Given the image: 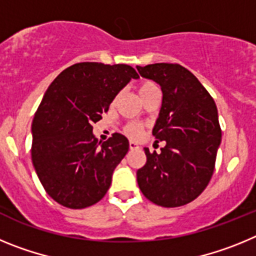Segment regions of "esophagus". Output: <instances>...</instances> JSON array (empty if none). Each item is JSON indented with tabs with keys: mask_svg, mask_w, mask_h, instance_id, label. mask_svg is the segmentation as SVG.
I'll return each instance as SVG.
<instances>
[{
	"mask_svg": "<svg viewBox=\"0 0 256 256\" xmlns=\"http://www.w3.org/2000/svg\"><path fill=\"white\" fill-rule=\"evenodd\" d=\"M130 150H137V148H140V144H137V142H134V141H130Z\"/></svg>",
	"mask_w": 256,
	"mask_h": 256,
	"instance_id": "1",
	"label": "esophagus"
}]
</instances>
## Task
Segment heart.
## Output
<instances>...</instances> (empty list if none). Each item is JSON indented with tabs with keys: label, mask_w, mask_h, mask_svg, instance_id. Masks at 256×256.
Listing matches in <instances>:
<instances>
[{
	"label": "heart",
	"mask_w": 256,
	"mask_h": 256,
	"mask_svg": "<svg viewBox=\"0 0 256 256\" xmlns=\"http://www.w3.org/2000/svg\"><path fill=\"white\" fill-rule=\"evenodd\" d=\"M156 86L152 82H148V80H144V82H142L141 84H140L138 87V94L140 96H144V94H148V92H151L152 90H156ZM126 132L128 133V134L130 136V137H137V136H140V133H141V126H138V124L136 123H130L128 126H126Z\"/></svg>",
	"instance_id": "1"
}]
</instances>
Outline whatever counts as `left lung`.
Instances as JSON below:
<instances>
[{
	"mask_svg": "<svg viewBox=\"0 0 256 256\" xmlns=\"http://www.w3.org/2000/svg\"><path fill=\"white\" fill-rule=\"evenodd\" d=\"M137 70L162 88L152 134L165 141L159 154L144 148L148 160L137 170L138 187L154 204L182 206L206 188L214 172L222 141L216 105L198 79L180 65L159 62Z\"/></svg>",
	"mask_w": 256,
	"mask_h": 256,
	"instance_id": "8db88e82",
	"label": "left lung"
}]
</instances>
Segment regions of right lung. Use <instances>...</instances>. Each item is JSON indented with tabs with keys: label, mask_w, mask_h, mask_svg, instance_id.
<instances>
[{
	"label": "right lung",
	"mask_w": 256,
	"mask_h": 256,
	"mask_svg": "<svg viewBox=\"0 0 256 256\" xmlns=\"http://www.w3.org/2000/svg\"><path fill=\"white\" fill-rule=\"evenodd\" d=\"M137 78L130 65L79 62L47 88L32 123V162L44 188L62 206H91L108 192L130 142L120 133L98 141L92 124Z\"/></svg>",
	"instance_id": "right-lung-1"
}]
</instances>
